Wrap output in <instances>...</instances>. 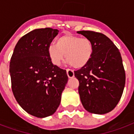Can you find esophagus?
Returning a JSON list of instances; mask_svg holds the SVG:
<instances>
[{
  "label": "esophagus",
  "mask_w": 134,
  "mask_h": 134,
  "mask_svg": "<svg viewBox=\"0 0 134 134\" xmlns=\"http://www.w3.org/2000/svg\"><path fill=\"white\" fill-rule=\"evenodd\" d=\"M67 74L69 78H72V77H75V73H74V71L72 70L67 69Z\"/></svg>",
  "instance_id": "1"
}]
</instances>
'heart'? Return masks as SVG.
<instances>
[{"instance_id":"1","label":"heart","mask_w":134,"mask_h":134,"mask_svg":"<svg viewBox=\"0 0 134 134\" xmlns=\"http://www.w3.org/2000/svg\"><path fill=\"white\" fill-rule=\"evenodd\" d=\"M76 69L86 66L92 58L93 44L90 39L73 35H64L57 40L56 44L48 47V56L52 64L59 66L64 58Z\"/></svg>"}]
</instances>
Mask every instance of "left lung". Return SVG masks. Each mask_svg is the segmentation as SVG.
<instances>
[{
    "mask_svg": "<svg viewBox=\"0 0 134 134\" xmlns=\"http://www.w3.org/2000/svg\"><path fill=\"white\" fill-rule=\"evenodd\" d=\"M77 33L90 39L93 44L90 62L75 71V77L80 82V100L87 111L107 114L116 107L125 86L121 55L112 41L101 32L82 30Z\"/></svg>",
    "mask_w": 134,
    "mask_h": 134,
    "instance_id": "1",
    "label": "left lung"
}]
</instances>
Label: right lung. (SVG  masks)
<instances>
[{"label":"right lung","instance_id":"add662e5","mask_svg":"<svg viewBox=\"0 0 134 134\" xmlns=\"http://www.w3.org/2000/svg\"><path fill=\"white\" fill-rule=\"evenodd\" d=\"M59 30L35 29L18 40L10 62L12 91L23 109L38 118L54 114L68 81L66 70L52 64L48 47Z\"/></svg>","mask_w":134,"mask_h":134}]
</instances>
